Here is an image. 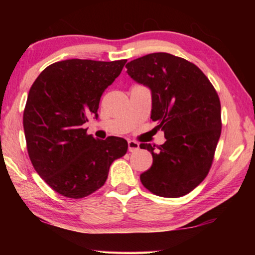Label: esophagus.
<instances>
[{
	"label": "esophagus",
	"instance_id": "34e87169",
	"mask_svg": "<svg viewBox=\"0 0 255 255\" xmlns=\"http://www.w3.org/2000/svg\"><path fill=\"white\" fill-rule=\"evenodd\" d=\"M139 149V144L135 140H128V150L129 152H137Z\"/></svg>",
	"mask_w": 255,
	"mask_h": 255
}]
</instances>
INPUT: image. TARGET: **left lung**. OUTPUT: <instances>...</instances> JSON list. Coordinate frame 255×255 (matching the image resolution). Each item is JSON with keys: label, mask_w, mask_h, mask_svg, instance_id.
Instances as JSON below:
<instances>
[{"label": "left lung", "mask_w": 255, "mask_h": 255, "mask_svg": "<svg viewBox=\"0 0 255 255\" xmlns=\"http://www.w3.org/2000/svg\"><path fill=\"white\" fill-rule=\"evenodd\" d=\"M128 75L152 91V115L166 141L140 144L153 164L140 174L154 195L179 198L191 192L208 174L222 132L221 101L198 66L167 53L148 54L127 65Z\"/></svg>", "instance_id": "left-lung-1"}]
</instances>
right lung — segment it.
Instances as JSON below:
<instances>
[{
  "instance_id": "obj_1",
  "label": "right lung",
  "mask_w": 255,
  "mask_h": 255,
  "mask_svg": "<svg viewBox=\"0 0 255 255\" xmlns=\"http://www.w3.org/2000/svg\"><path fill=\"white\" fill-rule=\"evenodd\" d=\"M127 59H66L33 82L23 111L28 154L34 170L59 195L80 199L105 184L115 159L127 153L120 137L96 139L82 127L98 117L102 93Z\"/></svg>"
}]
</instances>
